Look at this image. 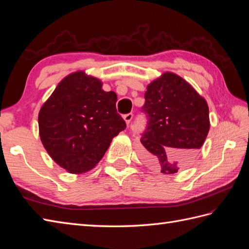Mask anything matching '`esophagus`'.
<instances>
[{
	"label": "esophagus",
	"mask_w": 249,
	"mask_h": 249,
	"mask_svg": "<svg viewBox=\"0 0 249 249\" xmlns=\"http://www.w3.org/2000/svg\"><path fill=\"white\" fill-rule=\"evenodd\" d=\"M124 120H125V122H126V124H129L130 122H131V120H133V118H134V114L133 113H127V114H125L124 116Z\"/></svg>",
	"instance_id": "34e87169"
}]
</instances>
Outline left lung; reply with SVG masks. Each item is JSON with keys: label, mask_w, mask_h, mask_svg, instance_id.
Masks as SVG:
<instances>
[{"label": "left lung", "mask_w": 249, "mask_h": 249, "mask_svg": "<svg viewBox=\"0 0 249 249\" xmlns=\"http://www.w3.org/2000/svg\"><path fill=\"white\" fill-rule=\"evenodd\" d=\"M141 108L147 124L141 137L140 155L165 174L193 162L210 129L205 99L173 72L151 82Z\"/></svg>", "instance_id": "1"}]
</instances>
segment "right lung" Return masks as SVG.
<instances>
[{"instance_id":"1","label":"right lung","mask_w":249,"mask_h":249,"mask_svg":"<svg viewBox=\"0 0 249 249\" xmlns=\"http://www.w3.org/2000/svg\"><path fill=\"white\" fill-rule=\"evenodd\" d=\"M102 87L96 78L72 72L57 84L39 111L40 140L52 160L71 173L91 170L126 128L116 112V94Z\"/></svg>"}]
</instances>
